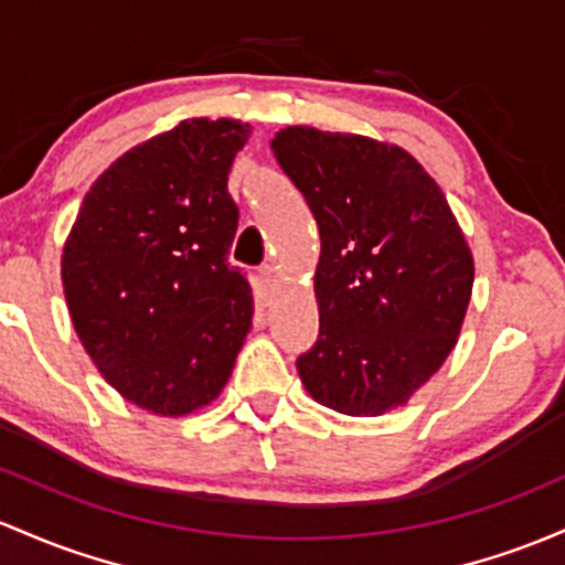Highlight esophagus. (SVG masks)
<instances>
[{
    "mask_svg": "<svg viewBox=\"0 0 565 565\" xmlns=\"http://www.w3.org/2000/svg\"><path fill=\"white\" fill-rule=\"evenodd\" d=\"M259 284H263L265 289H270L273 284H276V268H273V265H263V268H259Z\"/></svg>",
    "mask_w": 565,
    "mask_h": 565,
    "instance_id": "obj_1",
    "label": "esophagus"
}]
</instances>
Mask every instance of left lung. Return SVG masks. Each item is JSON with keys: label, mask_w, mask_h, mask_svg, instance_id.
I'll return each instance as SVG.
<instances>
[{"label": "left lung", "mask_w": 565, "mask_h": 565, "mask_svg": "<svg viewBox=\"0 0 565 565\" xmlns=\"http://www.w3.org/2000/svg\"><path fill=\"white\" fill-rule=\"evenodd\" d=\"M321 235L308 394L345 415L405 405L454 351L475 263L448 201L402 147L289 126L270 141Z\"/></svg>", "instance_id": "1"}]
</instances>
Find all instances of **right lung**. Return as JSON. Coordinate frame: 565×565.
Segmentation results:
<instances>
[{
  "label": "right lung",
  "instance_id": "1",
  "mask_svg": "<svg viewBox=\"0 0 565 565\" xmlns=\"http://www.w3.org/2000/svg\"><path fill=\"white\" fill-rule=\"evenodd\" d=\"M252 128L182 120L93 182L61 257L79 343L128 402L188 415L220 396L252 327V287L227 252L233 158Z\"/></svg>",
  "mask_w": 565,
  "mask_h": 565
}]
</instances>
